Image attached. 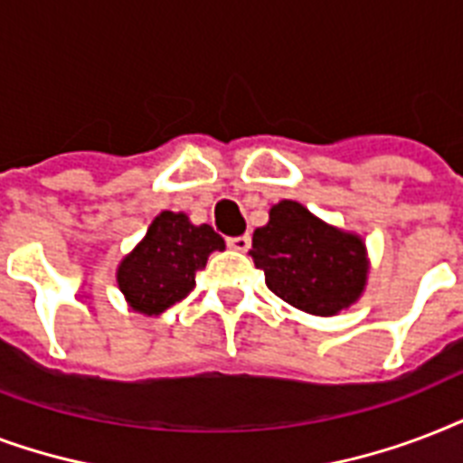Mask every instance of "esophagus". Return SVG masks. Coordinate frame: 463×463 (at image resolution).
<instances>
[{
	"mask_svg": "<svg viewBox=\"0 0 463 463\" xmlns=\"http://www.w3.org/2000/svg\"><path fill=\"white\" fill-rule=\"evenodd\" d=\"M227 246L234 250H249L250 249V236L249 234H241V236H229L227 239Z\"/></svg>",
	"mask_w": 463,
	"mask_h": 463,
	"instance_id": "1",
	"label": "esophagus"
}]
</instances>
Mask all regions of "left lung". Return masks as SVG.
<instances>
[{
	"instance_id": "left-lung-1",
	"label": "left lung",
	"mask_w": 463,
	"mask_h": 463,
	"mask_svg": "<svg viewBox=\"0 0 463 463\" xmlns=\"http://www.w3.org/2000/svg\"><path fill=\"white\" fill-rule=\"evenodd\" d=\"M250 258L270 292L317 317L347 309L367 280L362 239L328 227L295 200L278 203L270 222L253 232Z\"/></svg>"
}]
</instances>
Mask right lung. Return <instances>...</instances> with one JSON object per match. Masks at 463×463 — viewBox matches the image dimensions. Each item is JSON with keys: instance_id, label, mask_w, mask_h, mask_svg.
I'll list each match as a JSON object with an SVG mask.
<instances>
[{"instance_id": "right-lung-1", "label": "right lung", "mask_w": 463, "mask_h": 463, "mask_svg": "<svg viewBox=\"0 0 463 463\" xmlns=\"http://www.w3.org/2000/svg\"><path fill=\"white\" fill-rule=\"evenodd\" d=\"M224 239L210 224H191L185 214L161 213L137 249L118 268V285L135 311L156 317L191 295L203 270Z\"/></svg>"}]
</instances>
